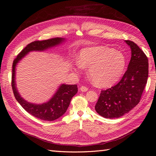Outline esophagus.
Here are the masks:
<instances>
[{
    "label": "esophagus",
    "mask_w": 156,
    "mask_h": 156,
    "mask_svg": "<svg viewBox=\"0 0 156 156\" xmlns=\"http://www.w3.org/2000/svg\"><path fill=\"white\" fill-rule=\"evenodd\" d=\"M80 90H81V92H85L88 91V88L87 87H86L82 86L81 88H80Z\"/></svg>",
    "instance_id": "obj_1"
}]
</instances>
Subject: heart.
Instances as JSON below:
<instances>
[{
  "label": "heart",
  "instance_id": "heart-1",
  "mask_svg": "<svg viewBox=\"0 0 156 156\" xmlns=\"http://www.w3.org/2000/svg\"><path fill=\"white\" fill-rule=\"evenodd\" d=\"M88 68V74L94 84L107 87L115 83L123 74L126 58L121 52L106 47H90L80 51L73 69L77 73Z\"/></svg>",
  "mask_w": 156,
  "mask_h": 156
}]
</instances>
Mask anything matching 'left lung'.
I'll list each match as a JSON object with an SVG mask.
<instances>
[{
  "label": "left lung",
  "instance_id": "left-lung-1",
  "mask_svg": "<svg viewBox=\"0 0 156 156\" xmlns=\"http://www.w3.org/2000/svg\"><path fill=\"white\" fill-rule=\"evenodd\" d=\"M124 41L131 51L127 69L119 83L101 91L95 106L96 112L105 119H117L129 112L139 103L147 83V56L134 42Z\"/></svg>",
  "mask_w": 156,
  "mask_h": 156
}]
</instances>
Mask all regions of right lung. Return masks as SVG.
<instances>
[{"mask_svg":"<svg viewBox=\"0 0 156 156\" xmlns=\"http://www.w3.org/2000/svg\"><path fill=\"white\" fill-rule=\"evenodd\" d=\"M64 37H55L47 40L36 41L27 45L14 60L12 66V86L16 100L24 109L33 116L46 121H53L66 112L72 98L77 93V84H61L51 99L43 103H34L25 100L19 92L16 84V68L20 61L32 51H45L55 48L66 41Z\"/></svg>","mask_w":156,"mask_h":156,"instance_id":"add662e5","label":"right lung"}]
</instances>
